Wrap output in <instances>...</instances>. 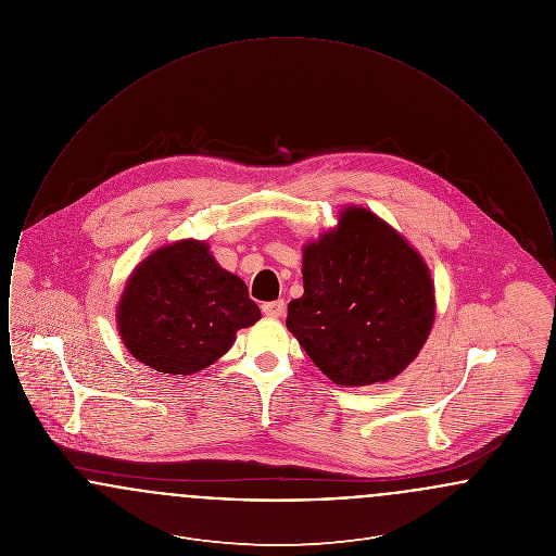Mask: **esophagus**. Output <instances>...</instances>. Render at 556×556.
Segmentation results:
<instances>
[{
	"label": "esophagus",
	"instance_id": "34e87169",
	"mask_svg": "<svg viewBox=\"0 0 556 556\" xmlns=\"http://www.w3.org/2000/svg\"><path fill=\"white\" fill-rule=\"evenodd\" d=\"M263 313H265L266 317H283V313H286V302H283V300H275V302H265V304H263Z\"/></svg>",
	"mask_w": 556,
	"mask_h": 556
}]
</instances>
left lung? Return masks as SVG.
<instances>
[{"label":"left lung","instance_id":"left-lung-1","mask_svg":"<svg viewBox=\"0 0 556 556\" xmlns=\"http://www.w3.org/2000/svg\"><path fill=\"white\" fill-rule=\"evenodd\" d=\"M304 295L288 329L338 386L388 381L419 354L433 325V283L421 256L365 208L304 248Z\"/></svg>","mask_w":556,"mask_h":556}]
</instances>
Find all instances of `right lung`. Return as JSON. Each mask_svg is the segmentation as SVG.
I'll return each mask as SVG.
<instances>
[{"mask_svg":"<svg viewBox=\"0 0 556 556\" xmlns=\"http://www.w3.org/2000/svg\"><path fill=\"white\" fill-rule=\"evenodd\" d=\"M258 318L245 283L216 265L206 243L187 239L135 268L118 306V331L139 363L191 375L211 367L236 331Z\"/></svg>","mask_w":556,"mask_h":556,"instance_id":"1","label":"right lung"}]
</instances>
